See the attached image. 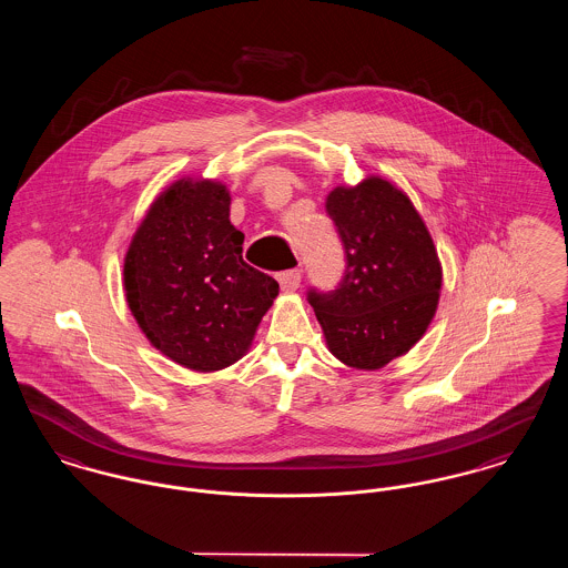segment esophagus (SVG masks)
I'll return each instance as SVG.
<instances>
[{"mask_svg":"<svg viewBox=\"0 0 568 568\" xmlns=\"http://www.w3.org/2000/svg\"><path fill=\"white\" fill-rule=\"evenodd\" d=\"M300 278H302L300 271L281 272L278 274V285H281V290L285 294H292V292H296L297 287H300Z\"/></svg>","mask_w":568,"mask_h":568,"instance_id":"1","label":"esophagus"}]
</instances>
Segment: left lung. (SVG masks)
Listing matches in <instances>:
<instances>
[{
	"mask_svg": "<svg viewBox=\"0 0 568 568\" xmlns=\"http://www.w3.org/2000/svg\"><path fill=\"white\" fill-rule=\"evenodd\" d=\"M325 211L347 266L334 292H308L332 355L378 371L405 355L433 322L443 271L433 236L405 191L381 176L336 187Z\"/></svg>",
	"mask_w": 568,
	"mask_h": 568,
	"instance_id": "8db88e82",
	"label": "left lung"
}]
</instances>
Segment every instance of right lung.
I'll list each match as a JSON object with an SVG mask.
<instances>
[{"instance_id":"add662e5","label":"right lung","mask_w":568,"mask_h":568,"mask_svg":"<svg viewBox=\"0 0 568 568\" xmlns=\"http://www.w3.org/2000/svg\"><path fill=\"white\" fill-rule=\"evenodd\" d=\"M230 191L181 179L155 197L125 253L123 287L149 343L172 362L213 373L248 352L278 283L243 262Z\"/></svg>"}]
</instances>
